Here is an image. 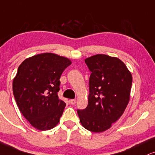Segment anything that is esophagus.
<instances>
[{"label":"esophagus","instance_id":"obj_1","mask_svg":"<svg viewBox=\"0 0 155 155\" xmlns=\"http://www.w3.org/2000/svg\"><path fill=\"white\" fill-rule=\"evenodd\" d=\"M70 102L71 105H75L76 104V100H74V99H72V100H70Z\"/></svg>","mask_w":155,"mask_h":155}]
</instances>
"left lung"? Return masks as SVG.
Masks as SVG:
<instances>
[{
  "label": "left lung",
  "instance_id": "1",
  "mask_svg": "<svg viewBox=\"0 0 155 155\" xmlns=\"http://www.w3.org/2000/svg\"><path fill=\"white\" fill-rule=\"evenodd\" d=\"M92 72L88 105L77 110L80 122L94 133L105 131L123 115L129 102L132 76L120 59L98 55L85 59Z\"/></svg>",
  "mask_w": 155,
  "mask_h": 155
}]
</instances>
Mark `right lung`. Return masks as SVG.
I'll list each match as a JSON object with an SVG mask.
<instances>
[{
  "instance_id": "right-lung-1",
  "label": "right lung",
  "mask_w": 155,
  "mask_h": 155,
  "mask_svg": "<svg viewBox=\"0 0 155 155\" xmlns=\"http://www.w3.org/2000/svg\"><path fill=\"white\" fill-rule=\"evenodd\" d=\"M69 59L53 53H42L24 60L13 81V92L18 109L33 127L50 130L58 124L66 103L60 100V78Z\"/></svg>"
}]
</instances>
